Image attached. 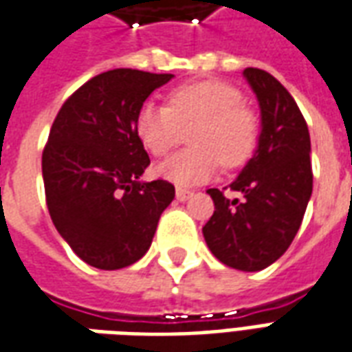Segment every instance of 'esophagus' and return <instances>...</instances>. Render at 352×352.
Wrapping results in <instances>:
<instances>
[{"label":"esophagus","mask_w":352,"mask_h":352,"mask_svg":"<svg viewBox=\"0 0 352 352\" xmlns=\"http://www.w3.org/2000/svg\"><path fill=\"white\" fill-rule=\"evenodd\" d=\"M175 196H177V199H179V201H186V199L192 196V192L186 190V188H177Z\"/></svg>","instance_id":"1"}]
</instances>
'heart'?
<instances>
[{"mask_svg": "<svg viewBox=\"0 0 352 352\" xmlns=\"http://www.w3.org/2000/svg\"><path fill=\"white\" fill-rule=\"evenodd\" d=\"M194 148L171 156L158 166V175L177 186H196L224 168L251 160L260 141V118L243 103L236 87L221 80L181 85L168 94L166 105L145 103L135 116V135L148 153L162 158L184 133Z\"/></svg>", "mask_w": 352, "mask_h": 352, "instance_id": "obj_1", "label": "heart"}]
</instances>
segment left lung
Listing matches in <instances>:
<instances>
[{
	"mask_svg": "<svg viewBox=\"0 0 352 352\" xmlns=\"http://www.w3.org/2000/svg\"><path fill=\"white\" fill-rule=\"evenodd\" d=\"M262 111L258 148L230 190L228 199L209 188L214 213L204 237L222 264L241 272H260L285 254L302 224L313 192L311 139L294 98L273 75L258 67L243 72Z\"/></svg>",
	"mask_w": 352,
	"mask_h": 352,
	"instance_id": "left-lung-1",
	"label": "left lung"
}]
</instances>
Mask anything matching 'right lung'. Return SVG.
Instances as JSON below:
<instances>
[{
  "label": "right lung",
  "mask_w": 352,
  "mask_h": 352,
  "mask_svg": "<svg viewBox=\"0 0 352 352\" xmlns=\"http://www.w3.org/2000/svg\"><path fill=\"white\" fill-rule=\"evenodd\" d=\"M171 73L111 69L64 101L43 151L45 198L73 252L98 270L138 262L153 243L175 186L141 183L151 164L135 135V116Z\"/></svg>",
  "instance_id": "right-lung-1"
}]
</instances>
